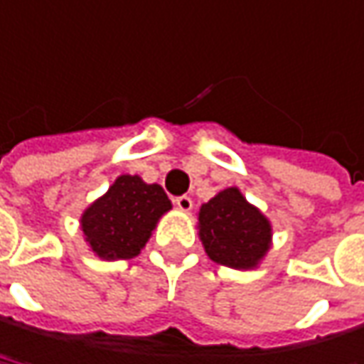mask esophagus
<instances>
[{
  "instance_id": "esophagus-1",
  "label": "esophagus",
  "mask_w": 364,
  "mask_h": 364,
  "mask_svg": "<svg viewBox=\"0 0 364 364\" xmlns=\"http://www.w3.org/2000/svg\"><path fill=\"white\" fill-rule=\"evenodd\" d=\"M173 202H175V206L181 208V210H191V206H193V202H191L189 196H177Z\"/></svg>"
}]
</instances>
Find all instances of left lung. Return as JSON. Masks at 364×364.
I'll use <instances>...</instances> for the list:
<instances>
[{
    "mask_svg": "<svg viewBox=\"0 0 364 364\" xmlns=\"http://www.w3.org/2000/svg\"><path fill=\"white\" fill-rule=\"evenodd\" d=\"M200 240L217 263L247 269L269 249V223L251 206L236 187L223 189L206 204L200 215Z\"/></svg>",
    "mask_w": 364,
    "mask_h": 364,
    "instance_id": "obj_1",
    "label": "left lung"
}]
</instances>
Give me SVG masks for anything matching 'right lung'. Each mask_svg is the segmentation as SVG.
<instances>
[{"label":"right lung","instance_id":"obj_1","mask_svg":"<svg viewBox=\"0 0 364 364\" xmlns=\"http://www.w3.org/2000/svg\"><path fill=\"white\" fill-rule=\"evenodd\" d=\"M171 210L160 185L122 175L82 217L92 251L103 259H132L145 247L156 221Z\"/></svg>","mask_w":364,"mask_h":364}]
</instances>
